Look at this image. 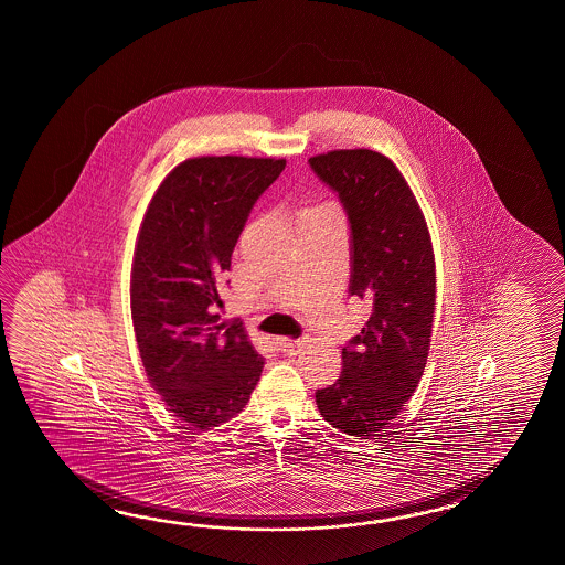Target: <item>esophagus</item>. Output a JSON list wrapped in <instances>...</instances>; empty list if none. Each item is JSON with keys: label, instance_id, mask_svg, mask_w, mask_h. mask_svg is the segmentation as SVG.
<instances>
[{"label": "esophagus", "instance_id": "34e87169", "mask_svg": "<svg viewBox=\"0 0 565 565\" xmlns=\"http://www.w3.org/2000/svg\"><path fill=\"white\" fill-rule=\"evenodd\" d=\"M277 343L278 349H280L285 355H295V353L305 345V339H287V337H280Z\"/></svg>", "mask_w": 565, "mask_h": 565}]
</instances>
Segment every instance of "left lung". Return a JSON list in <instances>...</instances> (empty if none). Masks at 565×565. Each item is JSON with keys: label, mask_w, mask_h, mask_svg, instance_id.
Masks as SVG:
<instances>
[{"label": "left lung", "mask_w": 565, "mask_h": 565, "mask_svg": "<svg viewBox=\"0 0 565 565\" xmlns=\"http://www.w3.org/2000/svg\"><path fill=\"white\" fill-rule=\"evenodd\" d=\"M349 222V295L372 307L360 335L343 348V372L317 390L333 428L372 436L396 418L418 387L433 337L436 270L430 234L399 169L370 149L309 159Z\"/></svg>", "instance_id": "left-lung-1"}]
</instances>
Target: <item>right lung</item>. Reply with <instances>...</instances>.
Masks as SVG:
<instances>
[{
    "label": "right lung",
    "instance_id": "obj_1",
    "mask_svg": "<svg viewBox=\"0 0 565 565\" xmlns=\"http://www.w3.org/2000/svg\"><path fill=\"white\" fill-rule=\"evenodd\" d=\"M285 159L195 157L159 185L139 230L131 315L149 384L200 430L236 416L265 361L241 321H220L234 246Z\"/></svg>",
    "mask_w": 565,
    "mask_h": 565
}]
</instances>
